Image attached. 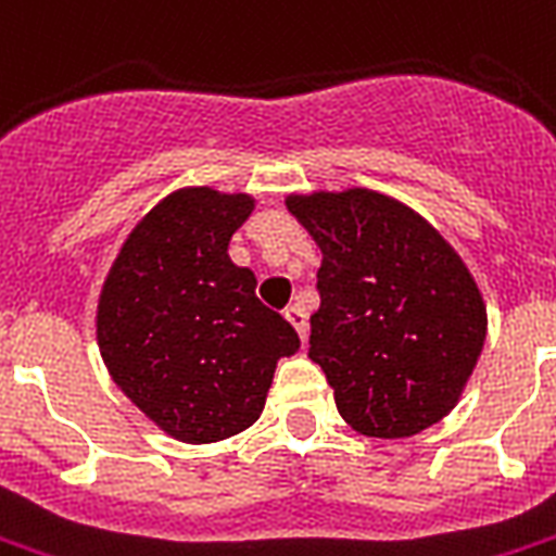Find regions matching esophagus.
I'll return each instance as SVG.
<instances>
[{
  "label": "esophagus",
  "instance_id": "esophagus-1",
  "mask_svg": "<svg viewBox=\"0 0 556 556\" xmlns=\"http://www.w3.org/2000/svg\"><path fill=\"white\" fill-rule=\"evenodd\" d=\"M286 320L291 326H294L296 329V334H300V338H303V341H306V334H308V315H306V308L303 306H288L286 308Z\"/></svg>",
  "mask_w": 556,
  "mask_h": 556
}]
</instances>
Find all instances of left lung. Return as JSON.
<instances>
[{"instance_id": "8db88e82", "label": "left lung", "mask_w": 556, "mask_h": 556, "mask_svg": "<svg viewBox=\"0 0 556 556\" xmlns=\"http://www.w3.org/2000/svg\"><path fill=\"white\" fill-rule=\"evenodd\" d=\"M324 253L308 358L367 438H414L455 408L486 338V306L455 248L372 189L288 194Z\"/></svg>"}]
</instances>
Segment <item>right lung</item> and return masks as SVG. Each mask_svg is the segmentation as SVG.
I'll return each mask as SVG.
<instances>
[{"label":"right lung","mask_w":556,"mask_h":556,"mask_svg":"<svg viewBox=\"0 0 556 556\" xmlns=\"http://www.w3.org/2000/svg\"><path fill=\"white\" fill-rule=\"evenodd\" d=\"M253 198L210 186L165 194L130 230L99 294L101 358L165 434L215 443L250 429L294 326L262 306L256 277L227 256Z\"/></svg>","instance_id":"right-lung-1"}]
</instances>
